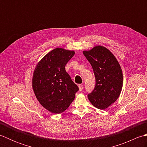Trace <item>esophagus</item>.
<instances>
[{"label": "esophagus", "instance_id": "1", "mask_svg": "<svg viewBox=\"0 0 147 147\" xmlns=\"http://www.w3.org/2000/svg\"><path fill=\"white\" fill-rule=\"evenodd\" d=\"M78 87H79L80 91H82L83 89V85H79Z\"/></svg>", "mask_w": 147, "mask_h": 147}]
</instances>
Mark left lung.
<instances>
[{"label":"left lung","instance_id":"left-lung-1","mask_svg":"<svg viewBox=\"0 0 147 147\" xmlns=\"http://www.w3.org/2000/svg\"><path fill=\"white\" fill-rule=\"evenodd\" d=\"M83 54L91 64L95 78V86L88 94L92 104L105 109L116 100L123 86V76L116 58L104 47L96 46Z\"/></svg>","mask_w":147,"mask_h":147}]
</instances>
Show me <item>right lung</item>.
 Wrapping results in <instances>:
<instances>
[{"label":"right lung","mask_w":147,"mask_h":147,"mask_svg":"<svg viewBox=\"0 0 147 147\" xmlns=\"http://www.w3.org/2000/svg\"><path fill=\"white\" fill-rule=\"evenodd\" d=\"M74 55V51L56 48L43 57L34 71V93L40 104L52 113L66 110L79 90L65 69Z\"/></svg>","instance_id":"right-lung-1"}]
</instances>
